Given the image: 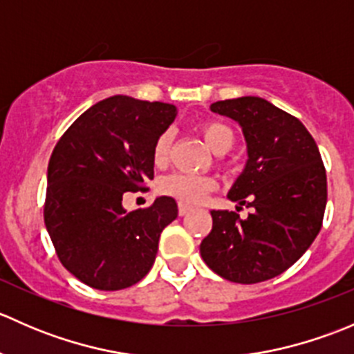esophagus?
I'll return each instance as SVG.
<instances>
[{"label":"esophagus","mask_w":354,"mask_h":354,"mask_svg":"<svg viewBox=\"0 0 354 354\" xmlns=\"http://www.w3.org/2000/svg\"><path fill=\"white\" fill-rule=\"evenodd\" d=\"M188 212H192V209L188 205H185V203H180V205H178V214H180L181 217L183 216H187Z\"/></svg>","instance_id":"esophagus-1"}]
</instances>
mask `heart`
<instances>
[{"label":"heart","mask_w":354,"mask_h":354,"mask_svg":"<svg viewBox=\"0 0 354 354\" xmlns=\"http://www.w3.org/2000/svg\"><path fill=\"white\" fill-rule=\"evenodd\" d=\"M200 135H202L203 142L207 147L217 156H223L233 147L234 135L227 124L221 123V121H205L200 124ZM171 133L159 135V138L154 144V151H152V159H154L156 166H164L169 159L171 151ZM216 188V181L209 176H194V174H183V173H173L169 176H164L159 181V192L180 200L181 203H188V205H195L200 203L210 192Z\"/></svg>","instance_id":"b5f03b06"}]
</instances>
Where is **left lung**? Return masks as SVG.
<instances>
[{
  "mask_svg": "<svg viewBox=\"0 0 354 354\" xmlns=\"http://www.w3.org/2000/svg\"><path fill=\"white\" fill-rule=\"evenodd\" d=\"M231 118L246 142L245 169L227 198L252 209L246 219L210 210L203 262L231 283L255 284L289 269L322 227L327 176L319 147L298 118L255 95L210 104Z\"/></svg>",
  "mask_w": 354,
  "mask_h": 354,
  "instance_id": "1",
  "label": "left lung"
}]
</instances>
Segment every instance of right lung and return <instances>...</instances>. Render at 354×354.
<instances>
[{
    "label": "right lung",
    "mask_w": 354,
    "mask_h": 354,
    "mask_svg": "<svg viewBox=\"0 0 354 354\" xmlns=\"http://www.w3.org/2000/svg\"><path fill=\"white\" fill-rule=\"evenodd\" d=\"M176 106L113 95L73 121L48 166L44 223L59 260L78 281L118 291L144 279L159 236L178 217L171 197L127 212L123 195L154 178V144Z\"/></svg>",
    "instance_id": "add662e5"
}]
</instances>
